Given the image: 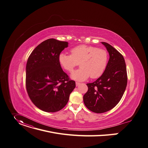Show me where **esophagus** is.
I'll return each mask as SVG.
<instances>
[{
	"mask_svg": "<svg viewBox=\"0 0 148 148\" xmlns=\"http://www.w3.org/2000/svg\"><path fill=\"white\" fill-rule=\"evenodd\" d=\"M79 84H80V83H78V82H76V83H75V85H76V86H78Z\"/></svg>",
	"mask_w": 148,
	"mask_h": 148,
	"instance_id": "esophagus-1",
	"label": "esophagus"
}]
</instances>
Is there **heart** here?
Returning <instances> with one entry per match:
<instances>
[{"mask_svg":"<svg viewBox=\"0 0 148 148\" xmlns=\"http://www.w3.org/2000/svg\"><path fill=\"white\" fill-rule=\"evenodd\" d=\"M71 55L61 53L58 62L65 70L71 73L79 62L81 68L74 71L71 77L78 81H84L90 76L91 78L100 77L104 72L108 62V53L103 49L80 45L70 51Z\"/></svg>","mask_w":148,"mask_h":148,"instance_id":"1","label":"heart"}]
</instances>
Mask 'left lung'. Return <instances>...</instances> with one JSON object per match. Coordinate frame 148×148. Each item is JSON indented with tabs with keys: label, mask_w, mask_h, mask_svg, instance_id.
Listing matches in <instances>:
<instances>
[{
	"label": "left lung",
	"mask_w": 148,
	"mask_h": 148,
	"mask_svg": "<svg viewBox=\"0 0 148 148\" xmlns=\"http://www.w3.org/2000/svg\"><path fill=\"white\" fill-rule=\"evenodd\" d=\"M109 53L106 69L96 81L87 84L88 91L83 96L85 106L90 111L102 113L118 104L126 88L127 75L125 59L114 47L101 42Z\"/></svg>",
	"instance_id": "left-lung-1"
}]
</instances>
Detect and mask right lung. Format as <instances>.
Returning <instances> with one entry per match:
<instances>
[{
    "mask_svg": "<svg viewBox=\"0 0 148 148\" xmlns=\"http://www.w3.org/2000/svg\"><path fill=\"white\" fill-rule=\"evenodd\" d=\"M69 43L48 39L38 45L26 66V88L32 102L46 112L65 106L75 82L70 80L58 62V56Z\"/></svg>",
    "mask_w": 148,
    "mask_h": 148,
    "instance_id": "add662e5",
    "label": "right lung"
}]
</instances>
